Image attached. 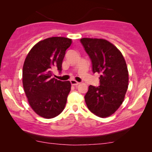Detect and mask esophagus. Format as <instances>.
I'll list each match as a JSON object with an SVG mask.
<instances>
[{"label":"esophagus","instance_id":"34e87169","mask_svg":"<svg viewBox=\"0 0 152 152\" xmlns=\"http://www.w3.org/2000/svg\"><path fill=\"white\" fill-rule=\"evenodd\" d=\"M70 82V84H71L72 85H73V86H77L78 84H80V82H77V81L74 80H71Z\"/></svg>","mask_w":152,"mask_h":152}]
</instances>
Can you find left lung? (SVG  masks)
Here are the masks:
<instances>
[{
    "instance_id": "8db88e82",
    "label": "left lung",
    "mask_w": 152,
    "mask_h": 152,
    "mask_svg": "<svg viewBox=\"0 0 152 152\" xmlns=\"http://www.w3.org/2000/svg\"><path fill=\"white\" fill-rule=\"evenodd\" d=\"M80 42L90 57L99 86L90 85L84 99L88 109L100 118L109 117L123 102L129 85L126 61L120 51L105 39L83 38Z\"/></svg>"
}]
</instances>
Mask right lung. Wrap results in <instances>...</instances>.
I'll list each match as a JSON object with an SVG mask.
<instances>
[{"label": "right lung", "mask_w": 152, "mask_h": 152, "mask_svg": "<svg viewBox=\"0 0 152 152\" xmlns=\"http://www.w3.org/2000/svg\"><path fill=\"white\" fill-rule=\"evenodd\" d=\"M72 40L50 37L39 41L30 50L23 68V85L28 102L41 117L55 118L65 108L71 84L52 78L54 68L61 71L62 61Z\"/></svg>", "instance_id": "right-lung-1"}]
</instances>
